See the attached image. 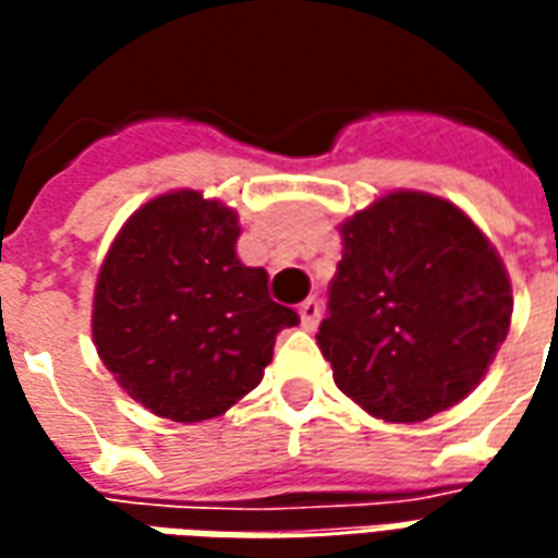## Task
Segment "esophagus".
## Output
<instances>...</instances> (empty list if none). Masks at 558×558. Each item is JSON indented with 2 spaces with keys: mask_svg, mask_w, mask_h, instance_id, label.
I'll use <instances>...</instances> for the list:
<instances>
[{
  "mask_svg": "<svg viewBox=\"0 0 558 558\" xmlns=\"http://www.w3.org/2000/svg\"><path fill=\"white\" fill-rule=\"evenodd\" d=\"M299 316H302V328L314 331L319 326V316H323V302L319 299H307L299 304Z\"/></svg>",
  "mask_w": 558,
  "mask_h": 558,
  "instance_id": "1",
  "label": "esophagus"
}]
</instances>
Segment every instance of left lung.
I'll list each match as a JSON object with an SVG mask.
<instances>
[{
	"label": "left lung",
	"mask_w": 558,
	"mask_h": 558,
	"mask_svg": "<svg viewBox=\"0 0 558 558\" xmlns=\"http://www.w3.org/2000/svg\"><path fill=\"white\" fill-rule=\"evenodd\" d=\"M316 343L335 383L376 418L424 421L478 386L511 326V280L448 199L395 191L340 223Z\"/></svg>",
	"instance_id": "8db88e82"
}]
</instances>
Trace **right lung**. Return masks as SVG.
<instances>
[{
  "instance_id": "right-lung-1",
  "label": "right lung",
  "mask_w": 558,
  "mask_h": 558,
  "mask_svg": "<svg viewBox=\"0 0 558 558\" xmlns=\"http://www.w3.org/2000/svg\"><path fill=\"white\" fill-rule=\"evenodd\" d=\"M235 211L196 191L140 206L104 256L92 304L101 362L160 418H218L254 391L280 328L299 326L271 302L266 268L235 256Z\"/></svg>"
}]
</instances>
